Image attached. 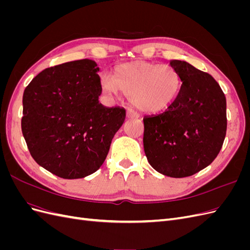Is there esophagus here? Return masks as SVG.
<instances>
[{
  "mask_svg": "<svg viewBox=\"0 0 250 250\" xmlns=\"http://www.w3.org/2000/svg\"><path fill=\"white\" fill-rule=\"evenodd\" d=\"M127 118L128 119H137V118H139V115L135 111H133L132 109H128L127 110Z\"/></svg>",
  "mask_w": 250,
  "mask_h": 250,
  "instance_id": "esophagus-1",
  "label": "esophagus"
}]
</instances>
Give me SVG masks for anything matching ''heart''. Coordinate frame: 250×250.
<instances>
[{"mask_svg": "<svg viewBox=\"0 0 250 250\" xmlns=\"http://www.w3.org/2000/svg\"><path fill=\"white\" fill-rule=\"evenodd\" d=\"M183 85L175 67L155 62H131L118 65L113 75L100 78L102 92L108 95L121 90L141 111L156 113L167 109L176 100Z\"/></svg>", "mask_w": 250, "mask_h": 250, "instance_id": "b5f03b06", "label": "heart"}]
</instances>
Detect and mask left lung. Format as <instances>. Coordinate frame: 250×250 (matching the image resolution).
Returning <instances> with one entry per match:
<instances>
[{"label":"left lung","instance_id":"obj_1","mask_svg":"<svg viewBox=\"0 0 250 250\" xmlns=\"http://www.w3.org/2000/svg\"><path fill=\"white\" fill-rule=\"evenodd\" d=\"M170 64L181 75L176 100L165 112L144 117V150L166 176H191L211 164L226 134V99L209 74L181 60Z\"/></svg>","mask_w":250,"mask_h":250}]
</instances>
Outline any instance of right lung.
<instances>
[{
  "instance_id": "obj_1",
  "label": "right lung",
  "mask_w": 250,
  "mask_h": 250,
  "mask_svg": "<svg viewBox=\"0 0 250 250\" xmlns=\"http://www.w3.org/2000/svg\"><path fill=\"white\" fill-rule=\"evenodd\" d=\"M99 67L80 59L41 72L22 96L21 132L33 160L54 175L77 179L99 169L126 110L105 107Z\"/></svg>"
}]
</instances>
